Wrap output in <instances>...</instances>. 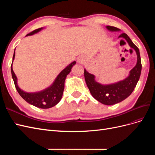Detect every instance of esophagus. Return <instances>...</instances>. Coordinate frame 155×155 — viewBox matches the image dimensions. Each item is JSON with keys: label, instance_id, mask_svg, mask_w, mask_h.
I'll use <instances>...</instances> for the list:
<instances>
[{"label": "esophagus", "instance_id": "1", "mask_svg": "<svg viewBox=\"0 0 155 155\" xmlns=\"http://www.w3.org/2000/svg\"><path fill=\"white\" fill-rule=\"evenodd\" d=\"M85 61V58L83 56H79L78 58V63L79 64H83V62Z\"/></svg>", "mask_w": 155, "mask_h": 155}]
</instances>
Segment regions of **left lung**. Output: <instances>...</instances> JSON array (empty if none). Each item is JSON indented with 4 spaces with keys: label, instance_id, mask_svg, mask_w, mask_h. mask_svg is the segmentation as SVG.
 Masks as SVG:
<instances>
[{
    "label": "left lung",
    "instance_id": "8db88e82",
    "mask_svg": "<svg viewBox=\"0 0 155 155\" xmlns=\"http://www.w3.org/2000/svg\"><path fill=\"white\" fill-rule=\"evenodd\" d=\"M106 28L112 32L120 31L114 26H107ZM118 38L124 39L130 47L134 50L137 55V64L130 70L127 77L115 83L102 84L97 82L94 75L89 73L85 68L84 72L85 82L92 96L97 101L107 105L116 104L128 97L134 91L141 74L142 63L139 49L125 33L121 34Z\"/></svg>",
    "mask_w": 155,
    "mask_h": 155
}]
</instances>
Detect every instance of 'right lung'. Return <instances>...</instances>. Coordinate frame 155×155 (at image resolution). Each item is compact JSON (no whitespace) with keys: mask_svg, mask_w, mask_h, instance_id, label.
<instances>
[{"mask_svg":"<svg viewBox=\"0 0 155 155\" xmlns=\"http://www.w3.org/2000/svg\"><path fill=\"white\" fill-rule=\"evenodd\" d=\"M43 29L44 28L37 29L31 32L30 34H28L26 36L34 35ZM15 50H14L13 56V62L15 56ZM13 62L11 66V72L13 80L14 81V84H15L17 92L26 102L36 107L41 108V109H49V108L53 107L54 106L57 105L60 100H61L64 88L65 79H66L67 75L69 74L70 71H71L74 65L76 64V61H74L70 63L68 66L65 67L58 75L57 77L54 79V82L49 87L40 91L28 92L23 91L18 85L17 78L13 70Z\"/></svg>","mask_w":155,"mask_h":155,"instance_id":"add662e5","label":"right lung"}]
</instances>
